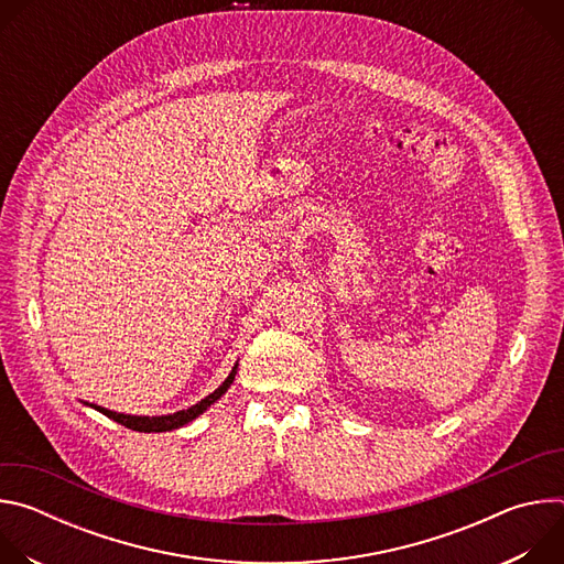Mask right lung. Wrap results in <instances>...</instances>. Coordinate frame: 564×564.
<instances>
[{
    "label": "right lung",
    "mask_w": 564,
    "mask_h": 564,
    "mask_svg": "<svg viewBox=\"0 0 564 564\" xmlns=\"http://www.w3.org/2000/svg\"><path fill=\"white\" fill-rule=\"evenodd\" d=\"M236 368H238V366L231 368L229 377H227L212 394H207L205 399H200L198 404H194L192 409L178 411V413H174V415H165V417H135V415L113 413V411H107V409H100V406H94V409L100 411L102 415H107L109 420H113V422H118V424H122V426H127V429H131V431H138V433H165V431H174V429H181V426L189 424L192 420H196L200 413H205V411L214 404L216 399H220V397L227 392V388H229L231 381H234Z\"/></svg>",
    "instance_id": "1"
}]
</instances>
